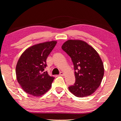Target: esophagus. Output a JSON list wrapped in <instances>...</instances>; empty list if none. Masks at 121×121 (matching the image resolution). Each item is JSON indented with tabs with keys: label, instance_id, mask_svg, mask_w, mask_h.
Here are the masks:
<instances>
[{
	"label": "esophagus",
	"instance_id": "obj_1",
	"mask_svg": "<svg viewBox=\"0 0 121 121\" xmlns=\"http://www.w3.org/2000/svg\"><path fill=\"white\" fill-rule=\"evenodd\" d=\"M59 75H60V76H63L64 75V73L62 72H60V74H59Z\"/></svg>",
	"mask_w": 121,
	"mask_h": 121
}]
</instances>
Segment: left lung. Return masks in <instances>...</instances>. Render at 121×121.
Wrapping results in <instances>:
<instances>
[{
  "label": "left lung",
  "instance_id": "obj_1",
  "mask_svg": "<svg viewBox=\"0 0 121 121\" xmlns=\"http://www.w3.org/2000/svg\"><path fill=\"white\" fill-rule=\"evenodd\" d=\"M62 50L72 61L75 82L69 87L78 97L88 96L98 88L104 75V64L99 54L91 46L81 40H68Z\"/></svg>",
  "mask_w": 121,
  "mask_h": 121
}]
</instances>
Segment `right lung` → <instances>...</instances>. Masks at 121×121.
Returning a JSON list of instances; mask_svg holds the SVG:
<instances>
[{
	"label": "right lung",
	"mask_w": 121,
	"mask_h": 121,
	"mask_svg": "<svg viewBox=\"0 0 121 121\" xmlns=\"http://www.w3.org/2000/svg\"><path fill=\"white\" fill-rule=\"evenodd\" d=\"M51 41L33 45L25 50L16 66L17 78L23 91L34 96H41L48 91L55 78L44 69L46 59L56 43Z\"/></svg>",
	"instance_id": "1"
}]
</instances>
